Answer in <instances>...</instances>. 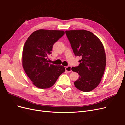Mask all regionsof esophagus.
<instances>
[{"instance_id": "obj_1", "label": "esophagus", "mask_w": 125, "mask_h": 125, "mask_svg": "<svg viewBox=\"0 0 125 125\" xmlns=\"http://www.w3.org/2000/svg\"><path fill=\"white\" fill-rule=\"evenodd\" d=\"M65 69L68 72V73H70V72L71 71V66H66L65 67Z\"/></svg>"}]
</instances>
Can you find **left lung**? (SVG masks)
I'll list each match as a JSON object with an SVG mask.
<instances>
[{
  "label": "left lung",
  "instance_id": "1",
  "mask_svg": "<svg viewBox=\"0 0 125 125\" xmlns=\"http://www.w3.org/2000/svg\"><path fill=\"white\" fill-rule=\"evenodd\" d=\"M74 55L80 56L79 65L71 70L78 73L76 88L90 92L99 85L106 67V54L103 44L92 32L85 30L66 31Z\"/></svg>",
  "mask_w": 125,
  "mask_h": 125
}]
</instances>
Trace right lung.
<instances>
[{"mask_svg": "<svg viewBox=\"0 0 125 125\" xmlns=\"http://www.w3.org/2000/svg\"><path fill=\"white\" fill-rule=\"evenodd\" d=\"M62 30L40 29L26 40L22 54V66L32 83L40 89H47L55 83L65 71L62 66L48 62L53 45L62 37Z\"/></svg>", "mask_w": 125, "mask_h": 125, "instance_id": "right-lung-1", "label": "right lung"}]
</instances>
